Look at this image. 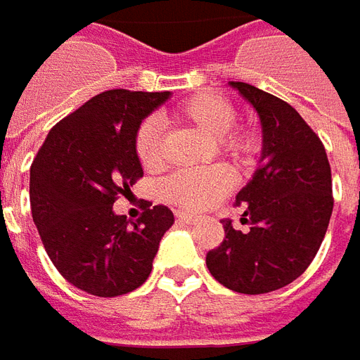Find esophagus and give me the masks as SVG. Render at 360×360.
<instances>
[{
    "mask_svg": "<svg viewBox=\"0 0 360 360\" xmlns=\"http://www.w3.org/2000/svg\"><path fill=\"white\" fill-rule=\"evenodd\" d=\"M176 219L182 223H188V225H192V223L198 221V215H192V213H186V212H178L176 213Z\"/></svg>",
    "mask_w": 360,
    "mask_h": 360,
    "instance_id": "1",
    "label": "esophagus"
}]
</instances>
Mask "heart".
<instances>
[{"mask_svg": "<svg viewBox=\"0 0 360 360\" xmlns=\"http://www.w3.org/2000/svg\"><path fill=\"white\" fill-rule=\"evenodd\" d=\"M237 108L231 100L215 91H198L170 109V119L200 131L212 139L215 153L231 156L237 162H249L260 150L257 131L247 125H237ZM139 162L145 170H160L166 160L162 131L155 121L141 123L135 137ZM235 176L229 166L215 165L202 170H182L166 178L165 195L186 212H204L215 205L231 190Z\"/></svg>", "mask_w": 360, "mask_h": 360, "instance_id": "1", "label": "heart"}]
</instances>
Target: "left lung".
I'll use <instances>...</instances> for the list:
<instances>
[{"label":"left lung","instance_id":"1","mask_svg":"<svg viewBox=\"0 0 360 360\" xmlns=\"http://www.w3.org/2000/svg\"><path fill=\"white\" fill-rule=\"evenodd\" d=\"M231 86L259 113L262 156L235 200L245 205L249 231L223 219L225 239L205 264L225 288L266 294L302 276L319 251L333 212L331 166L323 143L290 103L245 82Z\"/></svg>","mask_w":360,"mask_h":360}]
</instances>
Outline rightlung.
I'll return each instance as SVG.
<instances>
[{
	"label": "right lung",
	"instance_id": "1",
	"mask_svg": "<svg viewBox=\"0 0 360 360\" xmlns=\"http://www.w3.org/2000/svg\"><path fill=\"white\" fill-rule=\"evenodd\" d=\"M168 98L170 91H101L51 129L31 165V212L44 251L91 296L139 288L174 223L166 205L145 210L135 223L113 212L143 178L135 150L141 121Z\"/></svg>",
	"mask_w": 360,
	"mask_h": 360
}]
</instances>
